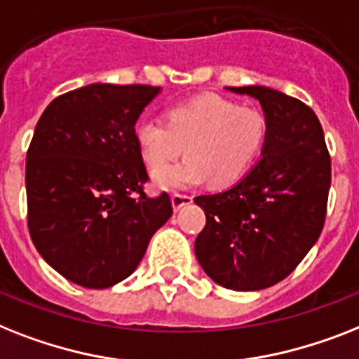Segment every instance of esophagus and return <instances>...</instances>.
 <instances>
[{"label": "esophagus", "instance_id": "34e87169", "mask_svg": "<svg viewBox=\"0 0 359 359\" xmlns=\"http://www.w3.org/2000/svg\"><path fill=\"white\" fill-rule=\"evenodd\" d=\"M194 201V197L188 194H173L171 195V205H173V210L177 212V210H180L182 206L189 205Z\"/></svg>", "mask_w": 359, "mask_h": 359}]
</instances>
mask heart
Wrapping results in <instances>:
<instances>
[{"label":"heart","instance_id":"b5f03b06","mask_svg":"<svg viewBox=\"0 0 359 359\" xmlns=\"http://www.w3.org/2000/svg\"><path fill=\"white\" fill-rule=\"evenodd\" d=\"M265 136L267 123L260 110L219 95L175 104L165 112V123L145 119L134 130L144 162L149 170H158L153 175L154 186L162 189L191 188L206 179L217 188L236 184L260 156ZM182 150L188 159L163 168Z\"/></svg>","mask_w":359,"mask_h":359}]
</instances>
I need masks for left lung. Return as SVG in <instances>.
<instances>
[{
  "label": "left lung",
  "instance_id": "left-lung-1",
  "mask_svg": "<svg viewBox=\"0 0 359 359\" xmlns=\"http://www.w3.org/2000/svg\"><path fill=\"white\" fill-rule=\"evenodd\" d=\"M229 90L260 101L267 136L262 160L238 184L195 197L206 214L195 256L226 290L256 291L284 280L319 240L332 164L308 104L267 86Z\"/></svg>",
  "mask_w": 359,
  "mask_h": 359
}]
</instances>
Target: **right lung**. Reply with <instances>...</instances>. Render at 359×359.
<instances>
[{
    "label": "right lung",
    "mask_w": 359,
    "mask_h": 359,
    "mask_svg": "<svg viewBox=\"0 0 359 359\" xmlns=\"http://www.w3.org/2000/svg\"><path fill=\"white\" fill-rule=\"evenodd\" d=\"M149 84H88L43 110L27 149V226L43 260L74 284L104 290L125 280L173 214L149 197L134 138Z\"/></svg>",
    "instance_id": "1"
}]
</instances>
